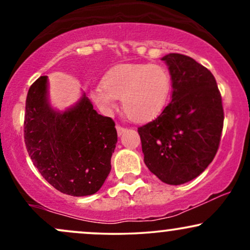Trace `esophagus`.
Returning a JSON list of instances; mask_svg holds the SVG:
<instances>
[{"mask_svg": "<svg viewBox=\"0 0 250 250\" xmlns=\"http://www.w3.org/2000/svg\"><path fill=\"white\" fill-rule=\"evenodd\" d=\"M116 130H117V135H119V136H121V135L125 133V131L127 130V129L121 127V125H116Z\"/></svg>", "mask_w": 250, "mask_h": 250, "instance_id": "esophagus-1", "label": "esophagus"}]
</instances>
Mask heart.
<instances>
[{
  "mask_svg": "<svg viewBox=\"0 0 250 250\" xmlns=\"http://www.w3.org/2000/svg\"><path fill=\"white\" fill-rule=\"evenodd\" d=\"M170 93V76L162 65L123 63L109 69L101 87L91 91V97L105 110L115 108L122 99V109L129 119L145 122L159 115Z\"/></svg>",
  "mask_w": 250,
  "mask_h": 250,
  "instance_id": "b5f03b06",
  "label": "heart"
}]
</instances>
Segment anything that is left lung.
<instances>
[{
  "label": "left lung",
  "instance_id": "left-lung-1",
  "mask_svg": "<svg viewBox=\"0 0 250 250\" xmlns=\"http://www.w3.org/2000/svg\"><path fill=\"white\" fill-rule=\"evenodd\" d=\"M171 77V102L137 129L145 163L167 185H182L205 171L219 149L222 99L213 74L191 57H162Z\"/></svg>",
  "mask_w": 250,
  "mask_h": 250
}]
</instances>
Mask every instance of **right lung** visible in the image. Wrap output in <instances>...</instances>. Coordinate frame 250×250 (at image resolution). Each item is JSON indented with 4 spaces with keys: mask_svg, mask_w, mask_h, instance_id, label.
Segmentation results:
<instances>
[{
    "mask_svg": "<svg viewBox=\"0 0 250 250\" xmlns=\"http://www.w3.org/2000/svg\"><path fill=\"white\" fill-rule=\"evenodd\" d=\"M48 77L30 85L25 101L24 142L34 166L63 194H95L110 173L117 133L82 94L73 107L55 110L49 103Z\"/></svg>",
    "mask_w": 250,
    "mask_h": 250,
    "instance_id": "1",
    "label": "right lung"
}]
</instances>
